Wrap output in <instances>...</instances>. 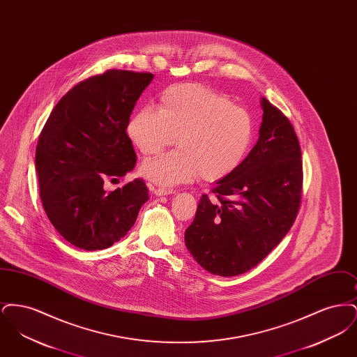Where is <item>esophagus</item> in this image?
Segmentation results:
<instances>
[{
	"label": "esophagus",
	"mask_w": 357,
	"mask_h": 357,
	"mask_svg": "<svg viewBox=\"0 0 357 357\" xmlns=\"http://www.w3.org/2000/svg\"><path fill=\"white\" fill-rule=\"evenodd\" d=\"M150 190L153 191V195H156V197L170 195V194H174V192H175V191H174V190H171V188H163V187L150 186Z\"/></svg>",
	"instance_id": "esophagus-1"
}]
</instances>
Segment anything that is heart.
I'll return each instance as SVG.
<instances>
[{"instance_id": "heart-1", "label": "heart", "mask_w": 357, "mask_h": 357, "mask_svg": "<svg viewBox=\"0 0 357 357\" xmlns=\"http://www.w3.org/2000/svg\"><path fill=\"white\" fill-rule=\"evenodd\" d=\"M126 132L150 158L172 146L179 149L140 166L142 174L160 186H176L199 175L206 182L229 176L250 150L255 123L250 114L226 96L197 84L167 88L158 111L143 107L131 115Z\"/></svg>"}]
</instances>
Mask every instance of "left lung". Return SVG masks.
Instances as JSON below:
<instances>
[{"label": "left lung", "instance_id": "left-lung-1", "mask_svg": "<svg viewBox=\"0 0 357 357\" xmlns=\"http://www.w3.org/2000/svg\"><path fill=\"white\" fill-rule=\"evenodd\" d=\"M262 123L252 151L213 192L202 195L185 242L211 274L231 277L257 266L288 234L303 188L301 149L293 126L261 98Z\"/></svg>", "mask_w": 357, "mask_h": 357}]
</instances>
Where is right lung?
<instances>
[{
  "label": "right lung",
  "instance_id": "add662e5",
  "mask_svg": "<svg viewBox=\"0 0 357 357\" xmlns=\"http://www.w3.org/2000/svg\"><path fill=\"white\" fill-rule=\"evenodd\" d=\"M153 73L109 69L75 85L52 109L36 149L43 207L53 227L83 250L112 246L149 201L142 179L107 192L104 181L134 170L126 127Z\"/></svg>",
  "mask_w": 357,
  "mask_h": 357
}]
</instances>
